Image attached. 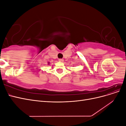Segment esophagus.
I'll return each instance as SVG.
<instances>
[{
  "label": "esophagus",
  "mask_w": 126,
  "mask_h": 126,
  "mask_svg": "<svg viewBox=\"0 0 126 126\" xmlns=\"http://www.w3.org/2000/svg\"><path fill=\"white\" fill-rule=\"evenodd\" d=\"M59 61L60 62H63V59H59Z\"/></svg>",
  "instance_id": "1"
}]
</instances>
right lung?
<instances>
[{"mask_svg":"<svg viewBox=\"0 0 126 126\" xmlns=\"http://www.w3.org/2000/svg\"><path fill=\"white\" fill-rule=\"evenodd\" d=\"M49 63H49V62H48V64H49Z\"/></svg>","mask_w":126,"mask_h":126,"instance_id":"obj_1","label":"right lung"}]
</instances>
